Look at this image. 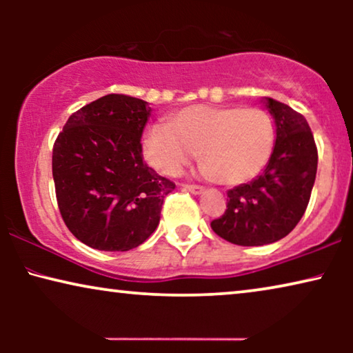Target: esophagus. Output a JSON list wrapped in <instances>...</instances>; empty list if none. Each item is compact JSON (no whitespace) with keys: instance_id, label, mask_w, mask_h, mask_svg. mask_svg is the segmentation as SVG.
<instances>
[{"instance_id":"34e87169","label":"esophagus","mask_w":353,"mask_h":353,"mask_svg":"<svg viewBox=\"0 0 353 353\" xmlns=\"http://www.w3.org/2000/svg\"><path fill=\"white\" fill-rule=\"evenodd\" d=\"M181 188L185 191L192 192V194H201V192L204 191V188L199 186V185H181Z\"/></svg>"}]
</instances>
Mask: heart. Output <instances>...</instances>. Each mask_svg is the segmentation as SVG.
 <instances>
[{
	"mask_svg": "<svg viewBox=\"0 0 353 353\" xmlns=\"http://www.w3.org/2000/svg\"><path fill=\"white\" fill-rule=\"evenodd\" d=\"M144 156L165 175H176L197 151L205 175L223 185L252 180L267 165L274 148L268 112L241 105H190L154 123L144 137Z\"/></svg>",
	"mask_w": 353,
	"mask_h": 353,
	"instance_id": "1",
	"label": "heart"
}]
</instances>
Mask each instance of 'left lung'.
I'll return each instance as SVG.
<instances>
[{
	"label": "left lung",
	"instance_id": "obj_1",
	"mask_svg": "<svg viewBox=\"0 0 353 353\" xmlns=\"http://www.w3.org/2000/svg\"><path fill=\"white\" fill-rule=\"evenodd\" d=\"M267 104L276 125L272 157L262 175L228 191L225 214L210 223L215 234L238 245L270 244L291 233L316 178L318 149L305 117L279 101Z\"/></svg>",
	"mask_w": 353,
	"mask_h": 353
}]
</instances>
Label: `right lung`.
<instances>
[{
    "label": "right lung",
    "mask_w": 353,
    "mask_h": 353,
    "mask_svg": "<svg viewBox=\"0 0 353 353\" xmlns=\"http://www.w3.org/2000/svg\"><path fill=\"white\" fill-rule=\"evenodd\" d=\"M151 108L108 94L67 120L52 146L61 216L72 234L98 250L138 248L157 228L175 183L143 161L141 134Z\"/></svg>",
    "instance_id": "right-lung-1"
}]
</instances>
